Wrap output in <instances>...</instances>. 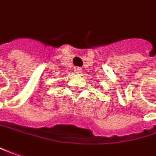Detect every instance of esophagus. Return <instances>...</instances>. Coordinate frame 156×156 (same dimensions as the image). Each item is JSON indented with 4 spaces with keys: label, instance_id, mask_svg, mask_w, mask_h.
I'll use <instances>...</instances> for the list:
<instances>
[{
    "label": "esophagus",
    "instance_id": "esophagus-1",
    "mask_svg": "<svg viewBox=\"0 0 156 156\" xmlns=\"http://www.w3.org/2000/svg\"><path fill=\"white\" fill-rule=\"evenodd\" d=\"M82 71V68L80 67H75V72L76 73H80Z\"/></svg>",
    "mask_w": 156,
    "mask_h": 156
}]
</instances>
